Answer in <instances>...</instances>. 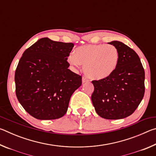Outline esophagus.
<instances>
[{
	"label": "esophagus",
	"mask_w": 156,
	"mask_h": 156,
	"mask_svg": "<svg viewBox=\"0 0 156 156\" xmlns=\"http://www.w3.org/2000/svg\"><path fill=\"white\" fill-rule=\"evenodd\" d=\"M89 80V79L87 78V77H84V76H83V78H82V82H83V83H88Z\"/></svg>",
	"instance_id": "obj_1"
}]
</instances>
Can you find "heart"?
Instances as JSON below:
<instances>
[{
    "label": "heart",
    "instance_id": "1",
    "mask_svg": "<svg viewBox=\"0 0 156 156\" xmlns=\"http://www.w3.org/2000/svg\"><path fill=\"white\" fill-rule=\"evenodd\" d=\"M119 60V53L112 44H86L76 47L67 61L75 67L84 65V72L94 80H103L112 74Z\"/></svg>",
    "mask_w": 156,
    "mask_h": 156
}]
</instances>
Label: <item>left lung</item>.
I'll list each match as a JSON object with an SVG mask.
<instances>
[{"label": "left lung", "instance_id": "8db88e82", "mask_svg": "<svg viewBox=\"0 0 156 156\" xmlns=\"http://www.w3.org/2000/svg\"><path fill=\"white\" fill-rule=\"evenodd\" d=\"M119 53L115 70L109 77L93 80L91 100L96 113L108 120L122 119L131 115L144 94V70L136 51L122 42L109 43Z\"/></svg>", "mask_w": 156, "mask_h": 156}]
</instances>
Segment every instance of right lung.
I'll return each mask as SVG.
<instances>
[{
	"mask_svg": "<svg viewBox=\"0 0 156 156\" xmlns=\"http://www.w3.org/2000/svg\"><path fill=\"white\" fill-rule=\"evenodd\" d=\"M73 45L43 38L20 58L15 72L16 94L26 112L36 119L62 117L71 96L81 86V76L68 69L67 57Z\"/></svg>",
	"mask_w": 156,
	"mask_h": 156,
	"instance_id": "1",
	"label": "right lung"
}]
</instances>
